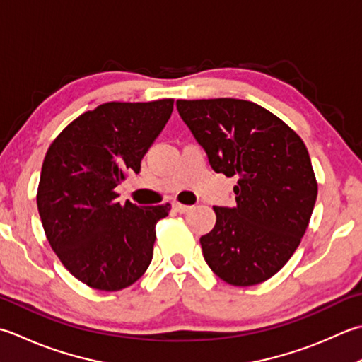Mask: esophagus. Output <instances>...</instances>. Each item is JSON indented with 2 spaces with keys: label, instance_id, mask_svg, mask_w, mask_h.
Masks as SVG:
<instances>
[{
  "label": "esophagus",
  "instance_id": "34e87169",
  "mask_svg": "<svg viewBox=\"0 0 362 362\" xmlns=\"http://www.w3.org/2000/svg\"><path fill=\"white\" fill-rule=\"evenodd\" d=\"M173 207H174V210L179 211V214H187V211L193 209L191 205H185V204H180V202H174Z\"/></svg>",
  "mask_w": 362,
  "mask_h": 362
}]
</instances>
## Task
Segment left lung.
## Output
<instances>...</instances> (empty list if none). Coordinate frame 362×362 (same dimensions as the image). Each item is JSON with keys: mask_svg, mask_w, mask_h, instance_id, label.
<instances>
[{"mask_svg": "<svg viewBox=\"0 0 362 362\" xmlns=\"http://www.w3.org/2000/svg\"><path fill=\"white\" fill-rule=\"evenodd\" d=\"M215 173L238 177L235 207H214L215 228L201 237L218 278L247 287L270 279L293 256L317 199L303 139L260 105L238 98L177 100Z\"/></svg>", "mask_w": 362, "mask_h": 362, "instance_id": "8db88e82", "label": "left lung"}]
</instances>
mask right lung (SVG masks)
<instances>
[{
    "label": "right lung",
    "mask_w": 362,
    "mask_h": 362,
    "mask_svg": "<svg viewBox=\"0 0 362 362\" xmlns=\"http://www.w3.org/2000/svg\"><path fill=\"white\" fill-rule=\"evenodd\" d=\"M174 98L106 102L83 112L49 144L37 209L49 246L78 281L103 292L136 282L151 265L157 223L171 204L116 202L115 188L171 117Z\"/></svg>",
    "instance_id": "1"
}]
</instances>
